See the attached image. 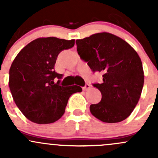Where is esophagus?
Masks as SVG:
<instances>
[{"label": "esophagus", "mask_w": 158, "mask_h": 158, "mask_svg": "<svg viewBox=\"0 0 158 158\" xmlns=\"http://www.w3.org/2000/svg\"><path fill=\"white\" fill-rule=\"evenodd\" d=\"M89 89H90V85H89V84H85V86L83 87V90H85V91L89 90Z\"/></svg>", "instance_id": "1"}]
</instances>
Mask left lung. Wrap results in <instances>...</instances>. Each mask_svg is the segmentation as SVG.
I'll return each instance as SVG.
<instances>
[{"label":"left lung","mask_w":158,"mask_h":158,"mask_svg":"<svg viewBox=\"0 0 158 158\" xmlns=\"http://www.w3.org/2000/svg\"><path fill=\"white\" fill-rule=\"evenodd\" d=\"M76 43L80 58L93 72L103 73L102 82L93 84L101 92L102 99L90 106L92 114L106 123L126 119L138 104L144 85L138 54L126 41L106 32Z\"/></svg>","instance_id":"left-lung-1"}]
</instances>
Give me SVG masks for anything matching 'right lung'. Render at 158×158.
I'll use <instances>...</instances> for the list:
<instances>
[{
    "label": "right lung",
    "instance_id": "1",
    "mask_svg": "<svg viewBox=\"0 0 158 158\" xmlns=\"http://www.w3.org/2000/svg\"><path fill=\"white\" fill-rule=\"evenodd\" d=\"M74 44L75 40L37 38L23 47L13 61L9 71L10 92L17 107L31 122H56L64 114L69 97L82 92L78 85L61 86L63 75L54 70L59 53Z\"/></svg>",
    "mask_w": 158,
    "mask_h": 158
}]
</instances>
